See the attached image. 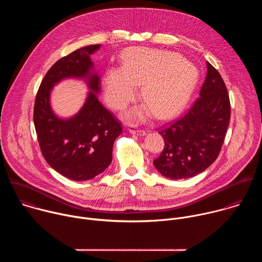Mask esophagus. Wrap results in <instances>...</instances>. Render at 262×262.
<instances>
[{"label":"esophagus","instance_id":"34e87169","mask_svg":"<svg viewBox=\"0 0 262 262\" xmlns=\"http://www.w3.org/2000/svg\"><path fill=\"white\" fill-rule=\"evenodd\" d=\"M128 132H129L130 134H133V135H138V136H144V135H145V130L139 129V128H137V127H135V126H130V127L128 128Z\"/></svg>","mask_w":262,"mask_h":262}]
</instances>
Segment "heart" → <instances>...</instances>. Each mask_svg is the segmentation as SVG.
Here are the masks:
<instances>
[{
  "label": "heart",
  "instance_id": "heart-1",
  "mask_svg": "<svg viewBox=\"0 0 262 262\" xmlns=\"http://www.w3.org/2000/svg\"><path fill=\"white\" fill-rule=\"evenodd\" d=\"M198 72L196 67L176 53L145 48L128 49L123 55L122 68H110L103 77L106 102L116 110L124 108L142 85V97L147 105L126 113L130 121H141L151 114L167 118L189 99Z\"/></svg>",
  "mask_w": 262,
  "mask_h": 262
}]
</instances>
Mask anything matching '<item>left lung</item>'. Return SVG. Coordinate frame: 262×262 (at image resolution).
Segmentation results:
<instances>
[{
    "label": "left lung",
    "mask_w": 262,
    "mask_h": 262,
    "mask_svg": "<svg viewBox=\"0 0 262 262\" xmlns=\"http://www.w3.org/2000/svg\"><path fill=\"white\" fill-rule=\"evenodd\" d=\"M207 73L200 96L177 120L159 132L165 140L155 167L165 177L196 176L217 158L230 121L227 88L217 70L206 62Z\"/></svg>",
    "instance_id": "1"
}]
</instances>
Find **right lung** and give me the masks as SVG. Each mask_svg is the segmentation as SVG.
<instances>
[{"instance_id":"obj_1","label":"right lung","mask_w":262,"mask_h":262,"mask_svg":"<svg viewBox=\"0 0 262 262\" xmlns=\"http://www.w3.org/2000/svg\"><path fill=\"white\" fill-rule=\"evenodd\" d=\"M99 48L88 46L58 60L43 78L34 105V125L46 161L76 181L92 179L110 166L114 142L122 132L121 123L98 101L100 80L91 55ZM66 78L84 80L90 92L76 116L61 119L51 108L50 93Z\"/></svg>"}]
</instances>
